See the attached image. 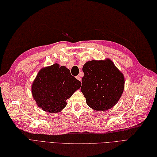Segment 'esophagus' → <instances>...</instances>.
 I'll use <instances>...</instances> for the list:
<instances>
[{
	"label": "esophagus",
	"mask_w": 157,
	"mask_h": 157,
	"mask_svg": "<svg viewBox=\"0 0 157 157\" xmlns=\"http://www.w3.org/2000/svg\"><path fill=\"white\" fill-rule=\"evenodd\" d=\"M76 78H77V80H80V81L81 80V78H80V75H78V76H77Z\"/></svg>",
	"instance_id": "obj_1"
}]
</instances>
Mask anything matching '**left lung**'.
Here are the masks:
<instances>
[{"label":"left lung","mask_w":157,"mask_h":157,"mask_svg":"<svg viewBox=\"0 0 157 157\" xmlns=\"http://www.w3.org/2000/svg\"><path fill=\"white\" fill-rule=\"evenodd\" d=\"M82 91L86 103L97 111H105L114 106L123 92V73L109 58L91 60L82 67Z\"/></svg>","instance_id":"left-lung-1"}]
</instances>
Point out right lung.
I'll return each instance as SVG.
<instances>
[{
  "label": "right lung",
  "instance_id": "add662e5",
  "mask_svg": "<svg viewBox=\"0 0 157 157\" xmlns=\"http://www.w3.org/2000/svg\"><path fill=\"white\" fill-rule=\"evenodd\" d=\"M81 86L69 69L55 63L42 68L32 84V94L40 108L50 113L60 112L67 105L66 100Z\"/></svg>",
  "mask_w": 157,
  "mask_h": 157
}]
</instances>
